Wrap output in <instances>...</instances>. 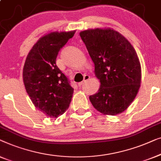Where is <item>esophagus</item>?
<instances>
[{"instance_id": "obj_1", "label": "esophagus", "mask_w": 161, "mask_h": 161, "mask_svg": "<svg viewBox=\"0 0 161 161\" xmlns=\"http://www.w3.org/2000/svg\"><path fill=\"white\" fill-rule=\"evenodd\" d=\"M90 79V76L89 75H85V76H84V81H81V82H80L78 83V85L80 86V87H81V85H83L84 84H85L86 81H87L88 80Z\"/></svg>"}]
</instances>
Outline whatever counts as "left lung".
Here are the masks:
<instances>
[{"instance_id": "8db88e82", "label": "left lung", "mask_w": 161, "mask_h": 161, "mask_svg": "<svg viewBox=\"0 0 161 161\" xmlns=\"http://www.w3.org/2000/svg\"><path fill=\"white\" fill-rule=\"evenodd\" d=\"M80 35L101 82L98 92L89 97L90 102L105 115L123 113L135 99L141 84V65L136 52L113 29H88Z\"/></svg>"}]
</instances>
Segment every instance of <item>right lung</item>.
<instances>
[{"label": "right lung", "mask_w": 161, "mask_h": 161, "mask_svg": "<svg viewBox=\"0 0 161 161\" xmlns=\"http://www.w3.org/2000/svg\"><path fill=\"white\" fill-rule=\"evenodd\" d=\"M75 32L57 31L42 36L25 62L22 77L27 93L35 107L50 118L62 115L73 96L74 89L56 65V58Z\"/></svg>", "instance_id": "obj_1"}]
</instances>
